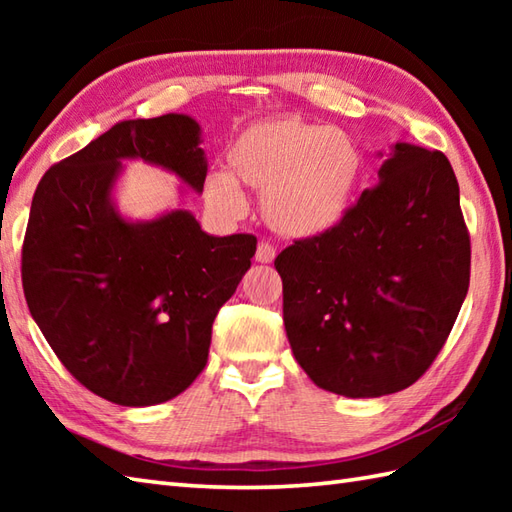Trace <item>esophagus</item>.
Returning a JSON list of instances; mask_svg holds the SVG:
<instances>
[{
    "label": "esophagus",
    "instance_id": "esophagus-1",
    "mask_svg": "<svg viewBox=\"0 0 512 512\" xmlns=\"http://www.w3.org/2000/svg\"><path fill=\"white\" fill-rule=\"evenodd\" d=\"M277 255V248L270 244V242H262L257 246V253H255V259L259 264H270Z\"/></svg>",
    "mask_w": 512,
    "mask_h": 512
}]
</instances>
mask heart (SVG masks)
<instances>
[{"mask_svg": "<svg viewBox=\"0 0 512 512\" xmlns=\"http://www.w3.org/2000/svg\"><path fill=\"white\" fill-rule=\"evenodd\" d=\"M363 151L334 125L279 114L246 125L228 149V171H211L206 200L226 215H242L237 182L262 193V213L277 233L314 237L350 213L363 178Z\"/></svg>", "mask_w": 512, "mask_h": 512, "instance_id": "heart-1", "label": "heart"}]
</instances>
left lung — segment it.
Wrapping results in <instances>:
<instances>
[{"mask_svg": "<svg viewBox=\"0 0 512 512\" xmlns=\"http://www.w3.org/2000/svg\"><path fill=\"white\" fill-rule=\"evenodd\" d=\"M378 178L339 226L275 259L292 354L314 385L347 398L416 383L447 343L471 279L447 156L398 143Z\"/></svg>", "mask_w": 512, "mask_h": 512, "instance_id": "left-lung-1", "label": "left lung"}]
</instances>
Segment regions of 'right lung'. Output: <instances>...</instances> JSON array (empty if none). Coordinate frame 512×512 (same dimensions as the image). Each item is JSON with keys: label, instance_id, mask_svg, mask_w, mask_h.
<instances>
[{"label": "right lung", "instance_id": "obj_1", "mask_svg": "<svg viewBox=\"0 0 512 512\" xmlns=\"http://www.w3.org/2000/svg\"><path fill=\"white\" fill-rule=\"evenodd\" d=\"M200 127L165 114L114 125L43 173L21 246L32 319L83 387L116 405L176 398L206 365L217 312L250 268L257 237L206 235L187 211L129 224L112 209L121 158L206 180Z\"/></svg>", "mask_w": 512, "mask_h": 512}]
</instances>
